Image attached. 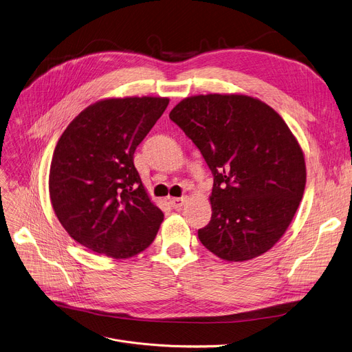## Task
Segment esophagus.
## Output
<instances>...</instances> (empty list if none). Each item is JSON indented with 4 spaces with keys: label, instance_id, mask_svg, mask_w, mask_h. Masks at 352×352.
I'll return each instance as SVG.
<instances>
[{
    "label": "esophagus",
    "instance_id": "34e87169",
    "mask_svg": "<svg viewBox=\"0 0 352 352\" xmlns=\"http://www.w3.org/2000/svg\"><path fill=\"white\" fill-rule=\"evenodd\" d=\"M186 198L185 197H181V198H170V205L173 208H181L184 204H185Z\"/></svg>",
    "mask_w": 352,
    "mask_h": 352
}]
</instances>
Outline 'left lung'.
Instances as JSON below:
<instances>
[{
	"mask_svg": "<svg viewBox=\"0 0 352 352\" xmlns=\"http://www.w3.org/2000/svg\"><path fill=\"white\" fill-rule=\"evenodd\" d=\"M170 119L214 175L212 217L198 230L201 243L229 262L273 248L306 186L302 151L282 117L250 96L199 95L181 100Z\"/></svg>",
	"mask_w": 352,
	"mask_h": 352,
	"instance_id": "8db88e82",
	"label": "left lung"
}]
</instances>
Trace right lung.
Segmentation results:
<instances>
[{
    "label": "right lung",
    "mask_w": 352,
    "mask_h": 352,
    "mask_svg": "<svg viewBox=\"0 0 352 352\" xmlns=\"http://www.w3.org/2000/svg\"><path fill=\"white\" fill-rule=\"evenodd\" d=\"M167 98L106 99L60 135L50 173L55 214L78 243L114 259L151 245L164 219L134 167V151L168 106Z\"/></svg>",
    "instance_id": "obj_1"
}]
</instances>
